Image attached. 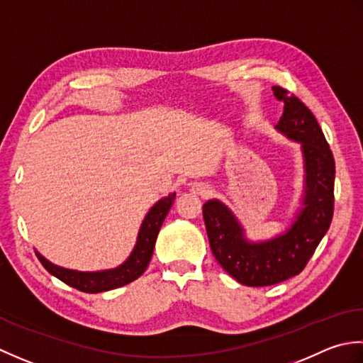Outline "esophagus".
<instances>
[{"label":"esophagus","mask_w":363,"mask_h":363,"mask_svg":"<svg viewBox=\"0 0 363 363\" xmlns=\"http://www.w3.org/2000/svg\"><path fill=\"white\" fill-rule=\"evenodd\" d=\"M192 192H196V194H201V196L206 197V196L211 194V189L203 183H197V184H194V186H192Z\"/></svg>","instance_id":"esophagus-1"}]
</instances>
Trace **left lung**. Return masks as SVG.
Masks as SVG:
<instances>
[{
    "label": "left lung",
    "mask_w": 363,
    "mask_h": 363,
    "mask_svg": "<svg viewBox=\"0 0 363 363\" xmlns=\"http://www.w3.org/2000/svg\"><path fill=\"white\" fill-rule=\"evenodd\" d=\"M284 101V114L276 130L301 144L304 158V196L286 232L264 241H249L232 210L213 199L203 205V220L211 252L218 263L240 284L268 286L298 276L334 216L335 161L315 116L296 95L272 87Z\"/></svg>",
    "instance_id": "8db88e82"
}]
</instances>
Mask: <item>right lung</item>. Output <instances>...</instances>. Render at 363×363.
Masks as SVG:
<instances>
[{
	"label": "right lung",
	"instance_id": "1",
	"mask_svg": "<svg viewBox=\"0 0 363 363\" xmlns=\"http://www.w3.org/2000/svg\"><path fill=\"white\" fill-rule=\"evenodd\" d=\"M174 201L175 192L169 194L167 197L160 199V201L152 206L149 213L145 214L143 224H140L135 249H133V252L130 254L127 260L121 266H117V268L83 272L56 266L48 262L45 257H42L39 252H35V255L43 264V268H45L51 276L57 277L59 280H62L64 284L77 288L79 291L101 293L123 286L133 282V280H136L147 269V266H149L155 249V241H157L160 228L162 223H164V218L167 216L169 210H171Z\"/></svg>",
	"mask_w": 363,
	"mask_h": 363
}]
</instances>
